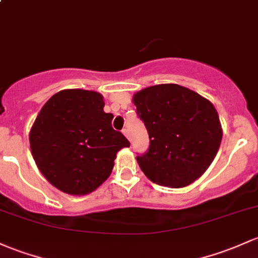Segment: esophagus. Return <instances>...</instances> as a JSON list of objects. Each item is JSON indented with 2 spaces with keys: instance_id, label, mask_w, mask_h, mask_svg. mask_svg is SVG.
I'll list each match as a JSON object with an SVG mask.
<instances>
[{
  "instance_id": "1",
  "label": "esophagus",
  "mask_w": 258,
  "mask_h": 258,
  "mask_svg": "<svg viewBox=\"0 0 258 258\" xmlns=\"http://www.w3.org/2000/svg\"><path fill=\"white\" fill-rule=\"evenodd\" d=\"M122 134H123L124 136H126V137L128 138V140H131V138H130V132H128V130L123 128V130H122Z\"/></svg>"
}]
</instances>
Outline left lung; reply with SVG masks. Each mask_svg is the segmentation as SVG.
<instances>
[{"instance_id":"8db88e82","label":"left lung","mask_w":258,"mask_h":258,"mask_svg":"<svg viewBox=\"0 0 258 258\" xmlns=\"http://www.w3.org/2000/svg\"><path fill=\"white\" fill-rule=\"evenodd\" d=\"M148 131L149 149L137 161L153 182L171 188L188 186L216 158L223 137L213 104L179 84H158L134 95Z\"/></svg>"}]
</instances>
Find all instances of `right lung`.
I'll use <instances>...</instances> for the list:
<instances>
[{"mask_svg": "<svg viewBox=\"0 0 258 258\" xmlns=\"http://www.w3.org/2000/svg\"><path fill=\"white\" fill-rule=\"evenodd\" d=\"M100 93L64 89L41 107L29 134L36 166L64 194L95 191L111 174L116 153L130 142L111 126Z\"/></svg>", "mask_w": 258, "mask_h": 258, "instance_id": "add662e5", "label": "right lung"}]
</instances>
